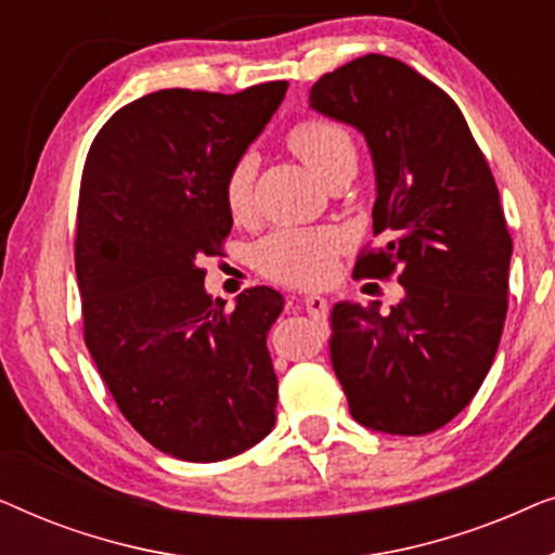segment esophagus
I'll list each match as a JSON object with an SVG mask.
<instances>
[{"label": "esophagus", "mask_w": 555, "mask_h": 555, "mask_svg": "<svg viewBox=\"0 0 555 555\" xmlns=\"http://www.w3.org/2000/svg\"><path fill=\"white\" fill-rule=\"evenodd\" d=\"M302 306H306L310 318H315V321H323L325 310H328V300L321 298V295H306V298H302Z\"/></svg>", "instance_id": "1"}]
</instances>
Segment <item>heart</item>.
Instances as JSON below:
<instances>
[{
	"instance_id": "b5f03b06",
	"label": "heart",
	"mask_w": 555,
	"mask_h": 555,
	"mask_svg": "<svg viewBox=\"0 0 555 555\" xmlns=\"http://www.w3.org/2000/svg\"><path fill=\"white\" fill-rule=\"evenodd\" d=\"M287 146L318 179H331L340 169H356V146L351 133L336 120L306 118L287 131ZM257 164L242 156L224 179V204L242 222L253 215V184ZM344 247V234L331 227L323 230H278L255 249V262L264 275L287 285H321L336 270V255Z\"/></svg>"
}]
</instances>
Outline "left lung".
Segmentation results:
<instances>
[{"label": "left lung", "instance_id": "left-lung-1", "mask_svg": "<svg viewBox=\"0 0 555 555\" xmlns=\"http://www.w3.org/2000/svg\"><path fill=\"white\" fill-rule=\"evenodd\" d=\"M310 108L361 131L374 158L384 247L353 272L404 287L389 315L333 306V371L363 427L429 435L473 401L503 336L513 240L495 179L457 103L401 60L325 73Z\"/></svg>", "mask_w": 555, "mask_h": 555}]
</instances>
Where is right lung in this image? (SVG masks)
Returning <instances> with one entry per match:
<instances>
[{"label":"right lung","mask_w":555,"mask_h":555,"mask_svg":"<svg viewBox=\"0 0 555 555\" xmlns=\"http://www.w3.org/2000/svg\"><path fill=\"white\" fill-rule=\"evenodd\" d=\"M285 80L242 93L171 88L128 103L82 169L75 272L86 346L139 435L177 460L219 462L275 427L268 331L283 295L232 310L204 291V257L232 230L224 179L283 103Z\"/></svg>","instance_id":"1"}]
</instances>
